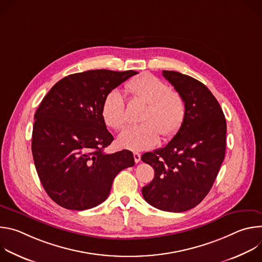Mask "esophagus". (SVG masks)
<instances>
[{
  "label": "esophagus",
  "mask_w": 262,
  "mask_h": 262,
  "mask_svg": "<svg viewBox=\"0 0 262 262\" xmlns=\"http://www.w3.org/2000/svg\"><path fill=\"white\" fill-rule=\"evenodd\" d=\"M134 159L136 163H139L141 161V155L139 152H134Z\"/></svg>",
  "instance_id": "obj_1"
}]
</instances>
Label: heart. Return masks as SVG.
Listing matches in <instances>:
<instances>
[{
    "label": "heart",
    "mask_w": 262,
    "mask_h": 262,
    "mask_svg": "<svg viewBox=\"0 0 262 262\" xmlns=\"http://www.w3.org/2000/svg\"><path fill=\"white\" fill-rule=\"evenodd\" d=\"M125 89L133 98L147 103L141 121L137 126L124 129L118 136V145L133 151L156 146L160 134L165 139L174 137L185 117L183 98L171 91L168 84L152 74L145 73L128 81ZM101 115L105 124L113 129H121L126 123L125 100L117 89L110 91L102 102Z\"/></svg>",
    "instance_id": "heart-1"
}]
</instances>
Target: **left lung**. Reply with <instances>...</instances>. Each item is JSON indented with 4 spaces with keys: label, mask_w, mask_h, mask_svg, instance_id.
I'll return each mask as SVG.
<instances>
[{
    "label": "left lung",
    "mask_w": 262,
    "mask_h": 262,
    "mask_svg": "<svg viewBox=\"0 0 262 262\" xmlns=\"http://www.w3.org/2000/svg\"><path fill=\"white\" fill-rule=\"evenodd\" d=\"M163 76L183 98L185 117L165 147L142 156L156 173L142 194L161 210L182 212L198 205L210 191L225 158L227 125L204 84L177 71L163 70Z\"/></svg>",
    "instance_id": "8db88e82"
}]
</instances>
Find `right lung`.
Segmentation results:
<instances>
[{"label": "right lung", "mask_w": 262, "mask_h": 262, "mask_svg": "<svg viewBox=\"0 0 262 262\" xmlns=\"http://www.w3.org/2000/svg\"><path fill=\"white\" fill-rule=\"evenodd\" d=\"M138 71L73 73L56 83L34 115L32 155L43 189L58 205L85 210L103 202L116 175L133 167V152L106 155L114 140L101 106L105 95Z\"/></svg>", "instance_id": "add662e5"}]
</instances>
